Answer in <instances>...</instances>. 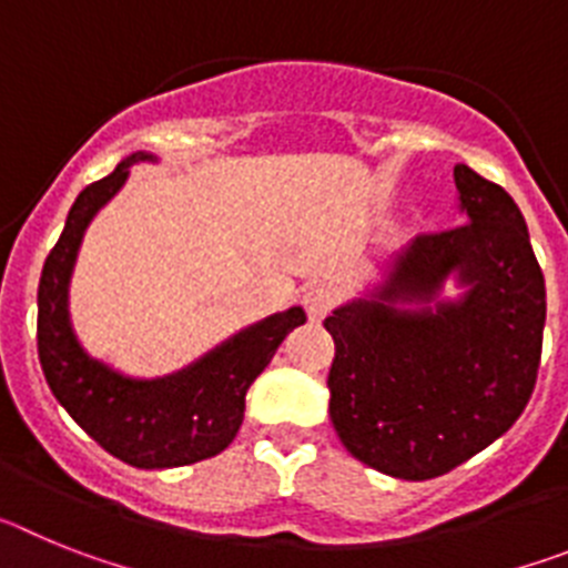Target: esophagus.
Returning a JSON list of instances; mask_svg holds the SVG:
<instances>
[{
	"instance_id": "esophagus-1",
	"label": "esophagus",
	"mask_w": 568,
	"mask_h": 568,
	"mask_svg": "<svg viewBox=\"0 0 568 568\" xmlns=\"http://www.w3.org/2000/svg\"><path fill=\"white\" fill-rule=\"evenodd\" d=\"M335 301H338V295H335V290L329 284H313V287H307L304 295H301V304L307 310L310 321L327 318L329 310L335 307Z\"/></svg>"
}]
</instances>
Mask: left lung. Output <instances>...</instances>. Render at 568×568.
Returning <instances> with one entry per match:
<instances>
[{
  "mask_svg": "<svg viewBox=\"0 0 568 568\" xmlns=\"http://www.w3.org/2000/svg\"><path fill=\"white\" fill-rule=\"evenodd\" d=\"M455 187L466 224L409 241L378 287L324 321L335 433L400 480L438 478L486 449L538 381L546 284L524 215L466 164ZM449 277L458 300L439 298Z\"/></svg>",
  "mask_w": 568,
  "mask_h": 568,
  "instance_id": "obj_1",
  "label": "left lung"
}]
</instances>
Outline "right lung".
Returning a JSON list of instances; mask_svg holds the SVG:
<instances>
[{
    "instance_id": "1",
    "label": "right lung",
    "mask_w": 568,
    "mask_h": 568,
    "mask_svg": "<svg viewBox=\"0 0 568 568\" xmlns=\"http://www.w3.org/2000/svg\"><path fill=\"white\" fill-rule=\"evenodd\" d=\"M135 162H155V155H128L113 173L84 187L44 258L37 295L39 361L50 393L102 449L135 469H170L213 458L233 444L250 384L307 315L301 307L270 315L164 378H128L90 358L70 324V275L84 230L124 187Z\"/></svg>"
}]
</instances>
